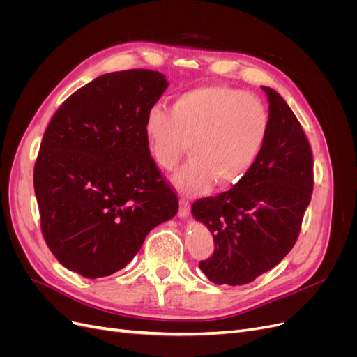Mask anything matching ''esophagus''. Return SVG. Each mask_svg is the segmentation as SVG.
<instances>
[{
	"instance_id": "obj_1",
	"label": "esophagus",
	"mask_w": 357,
	"mask_h": 357,
	"mask_svg": "<svg viewBox=\"0 0 357 357\" xmlns=\"http://www.w3.org/2000/svg\"><path fill=\"white\" fill-rule=\"evenodd\" d=\"M178 204H180L178 215H180V218H183V219L188 218L189 213H190V204H189V201H188V199H185V198H180Z\"/></svg>"
}]
</instances>
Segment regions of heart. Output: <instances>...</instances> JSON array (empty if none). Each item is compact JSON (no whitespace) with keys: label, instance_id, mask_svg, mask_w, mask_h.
Wrapping results in <instances>:
<instances>
[{"label":"heart","instance_id":"b5f03b06","mask_svg":"<svg viewBox=\"0 0 357 357\" xmlns=\"http://www.w3.org/2000/svg\"><path fill=\"white\" fill-rule=\"evenodd\" d=\"M269 131L265 104L252 93L211 84L177 95L171 112L153 107L144 134L156 164L174 169L188 152L190 160L172 177L188 195L231 186L245 177L261 155Z\"/></svg>","mask_w":357,"mask_h":357}]
</instances>
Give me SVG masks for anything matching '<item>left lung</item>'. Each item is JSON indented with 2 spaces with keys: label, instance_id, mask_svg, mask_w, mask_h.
Returning <instances> with one entry per match:
<instances>
[{
  "label": "left lung",
  "instance_id": "left-lung-1",
  "mask_svg": "<svg viewBox=\"0 0 357 357\" xmlns=\"http://www.w3.org/2000/svg\"><path fill=\"white\" fill-rule=\"evenodd\" d=\"M269 131L252 169L228 192L193 202L214 240L201 271L215 284L241 286L278 265L295 245L312 193V153L282 95L262 86Z\"/></svg>",
  "mask_w": 357,
  "mask_h": 357
}]
</instances>
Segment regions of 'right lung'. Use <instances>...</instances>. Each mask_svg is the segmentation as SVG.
<instances>
[{"label":"right lung","instance_id":"add662e5","mask_svg":"<svg viewBox=\"0 0 357 357\" xmlns=\"http://www.w3.org/2000/svg\"><path fill=\"white\" fill-rule=\"evenodd\" d=\"M168 88L152 70L102 74L53 114L34 167L41 232L58 261L86 278L125 268L155 226L174 218L144 119Z\"/></svg>","mask_w":357,"mask_h":357}]
</instances>
